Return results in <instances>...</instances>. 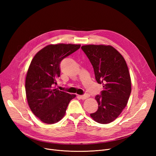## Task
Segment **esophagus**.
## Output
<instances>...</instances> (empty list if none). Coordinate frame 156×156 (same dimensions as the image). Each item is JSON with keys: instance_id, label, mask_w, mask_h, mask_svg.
I'll use <instances>...</instances> for the list:
<instances>
[{"instance_id": "esophagus-1", "label": "esophagus", "mask_w": 156, "mask_h": 156, "mask_svg": "<svg viewBox=\"0 0 156 156\" xmlns=\"http://www.w3.org/2000/svg\"><path fill=\"white\" fill-rule=\"evenodd\" d=\"M89 96H90V94H84V95L80 96V98H81L82 100H85V99L88 98Z\"/></svg>"}]
</instances>
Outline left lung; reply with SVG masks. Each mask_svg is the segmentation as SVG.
<instances>
[{
    "label": "left lung",
    "mask_w": 156,
    "mask_h": 156,
    "mask_svg": "<svg viewBox=\"0 0 156 156\" xmlns=\"http://www.w3.org/2000/svg\"><path fill=\"white\" fill-rule=\"evenodd\" d=\"M81 49L92 65L98 83L103 87L100 95L95 97L98 109L90 116L100 124L111 123L126 107L131 92L127 64L111 45H87Z\"/></svg>",
    "instance_id": "obj_1"
}]
</instances>
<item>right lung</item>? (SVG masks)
<instances>
[{
	"label": "right lung",
	"instance_id": "1",
	"mask_svg": "<svg viewBox=\"0 0 156 156\" xmlns=\"http://www.w3.org/2000/svg\"><path fill=\"white\" fill-rule=\"evenodd\" d=\"M80 47L49 45L37 52L31 61L25 81L27 99L33 114L44 123L52 124L60 121L69 101L76 96L53 87L60 75V62Z\"/></svg>",
	"mask_w": 156,
	"mask_h": 156
}]
</instances>
